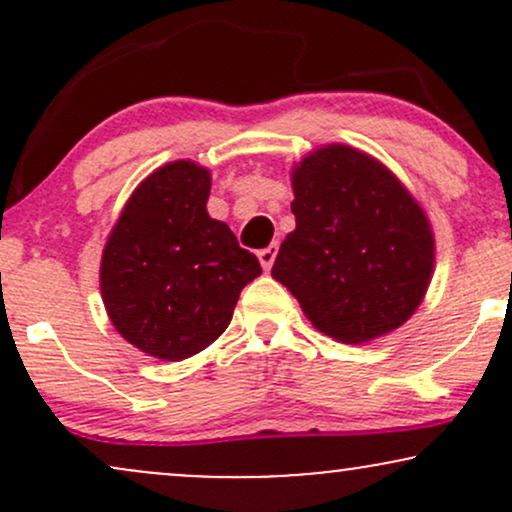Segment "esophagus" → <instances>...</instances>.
Segmentation results:
<instances>
[{"mask_svg":"<svg viewBox=\"0 0 512 512\" xmlns=\"http://www.w3.org/2000/svg\"><path fill=\"white\" fill-rule=\"evenodd\" d=\"M276 252H279V245H276V243H272V245H269V248H264V250L257 252V257H260L264 272H269V269H272V264L276 260Z\"/></svg>","mask_w":512,"mask_h":512,"instance_id":"1","label":"esophagus"}]
</instances>
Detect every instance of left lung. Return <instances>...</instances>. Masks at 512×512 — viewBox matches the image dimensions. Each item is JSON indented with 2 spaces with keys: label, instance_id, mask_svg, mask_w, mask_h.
Returning a JSON list of instances; mask_svg holds the SVG:
<instances>
[{
  "label": "left lung",
  "instance_id": "1",
  "mask_svg": "<svg viewBox=\"0 0 512 512\" xmlns=\"http://www.w3.org/2000/svg\"><path fill=\"white\" fill-rule=\"evenodd\" d=\"M291 211L272 276L320 332L363 344L414 315L433 272V233L383 163L322 146L293 170Z\"/></svg>",
  "mask_w": 512,
  "mask_h": 512
}]
</instances>
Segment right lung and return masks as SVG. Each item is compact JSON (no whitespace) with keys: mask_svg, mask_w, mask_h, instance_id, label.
Returning a JSON list of instances; mask_svg holds the SVG:
<instances>
[{"mask_svg":"<svg viewBox=\"0 0 512 512\" xmlns=\"http://www.w3.org/2000/svg\"><path fill=\"white\" fill-rule=\"evenodd\" d=\"M209 170L175 161L127 199L103 250L101 293L115 330L144 354L182 361L226 330L260 260L207 214Z\"/></svg>","mask_w":512,"mask_h":512,"instance_id":"obj_1","label":"right lung"}]
</instances>
